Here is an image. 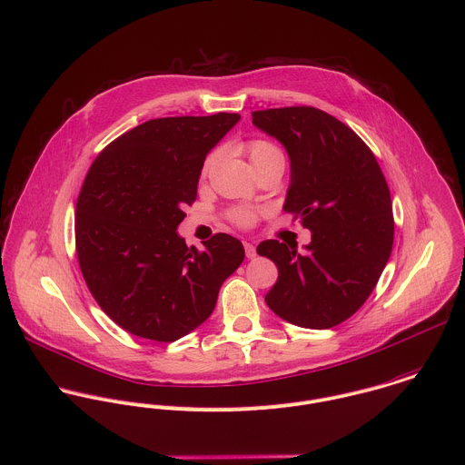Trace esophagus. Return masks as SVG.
<instances>
[{"label": "esophagus", "mask_w": 465, "mask_h": 465, "mask_svg": "<svg viewBox=\"0 0 465 465\" xmlns=\"http://www.w3.org/2000/svg\"><path fill=\"white\" fill-rule=\"evenodd\" d=\"M243 249H245V256H247L249 260L256 258V247H254L251 242H243Z\"/></svg>", "instance_id": "34e87169"}]
</instances>
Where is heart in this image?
I'll use <instances>...</instances> for the list:
<instances>
[{"mask_svg":"<svg viewBox=\"0 0 465 465\" xmlns=\"http://www.w3.org/2000/svg\"><path fill=\"white\" fill-rule=\"evenodd\" d=\"M247 153H249V158H251V162H252V165H254L256 171L262 169V167H265V165H269V163H276V162H278V163H283V162H285L282 149H280L276 143H272V142H269V140H263V138L249 140V142H247ZM218 156H220V151H218V149H214V151H211V153L207 154V158L203 160V165H202V176H207V174H209V171H211V169L214 167V163L218 162ZM258 214H260V211L251 209V207H234V209H231V211L227 213L229 220H231L234 225L242 227V229L252 227V225L256 223V220H258Z\"/></svg>","mask_w":465,"mask_h":465,"instance_id":"heart-1","label":"heart"}]
</instances>
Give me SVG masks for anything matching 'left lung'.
<instances>
[{
	"mask_svg": "<svg viewBox=\"0 0 465 465\" xmlns=\"http://www.w3.org/2000/svg\"><path fill=\"white\" fill-rule=\"evenodd\" d=\"M252 124L287 149L283 209L312 232L305 254L278 240L258 245L278 267L265 302L289 323L334 327L365 303L391 256L394 220L383 173L365 142L320 109L254 111Z\"/></svg>",
	"mask_w": 465,
	"mask_h": 465,
	"instance_id": "1",
	"label": "left lung"
}]
</instances>
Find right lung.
<instances>
[{
	"label": "right lung",
	"mask_w": 465,
	"mask_h": 465,
	"mask_svg": "<svg viewBox=\"0 0 465 465\" xmlns=\"http://www.w3.org/2000/svg\"><path fill=\"white\" fill-rule=\"evenodd\" d=\"M240 114L149 120L93 162L76 202V254L105 314L127 332L174 341L214 311L222 283L245 258L218 232L187 247L176 227L196 200L207 153Z\"/></svg>",
	"instance_id": "add662e5"
}]
</instances>
